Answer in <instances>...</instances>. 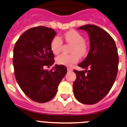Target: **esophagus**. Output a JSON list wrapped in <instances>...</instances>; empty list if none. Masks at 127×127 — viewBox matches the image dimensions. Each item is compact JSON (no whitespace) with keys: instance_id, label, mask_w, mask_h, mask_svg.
I'll use <instances>...</instances> for the list:
<instances>
[{"instance_id":"obj_1","label":"esophagus","mask_w":127,"mask_h":127,"mask_svg":"<svg viewBox=\"0 0 127 127\" xmlns=\"http://www.w3.org/2000/svg\"><path fill=\"white\" fill-rule=\"evenodd\" d=\"M67 70H68V71H73L72 68H70V67H68V68H67Z\"/></svg>"}]
</instances>
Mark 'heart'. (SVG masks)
Instances as JSON below:
<instances>
[{
	"label": "heart",
	"mask_w": 127,
	"mask_h": 127,
	"mask_svg": "<svg viewBox=\"0 0 127 127\" xmlns=\"http://www.w3.org/2000/svg\"><path fill=\"white\" fill-rule=\"evenodd\" d=\"M64 37L67 43L72 45L71 47V53L72 54L61 55L57 58V63L59 64L70 66L78 62L79 56L82 57L86 54L88 47L83 36L76 31H69L64 34ZM62 45V39L59 36L54 37L50 43L52 52L55 54H58L61 50Z\"/></svg>",
	"instance_id": "obj_1"
}]
</instances>
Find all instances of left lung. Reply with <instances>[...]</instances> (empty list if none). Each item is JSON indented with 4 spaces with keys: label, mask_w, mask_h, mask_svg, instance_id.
I'll use <instances>...</instances> for the list:
<instances>
[{
    "label": "left lung",
    "mask_w": 127,
    "mask_h": 127,
    "mask_svg": "<svg viewBox=\"0 0 127 127\" xmlns=\"http://www.w3.org/2000/svg\"><path fill=\"white\" fill-rule=\"evenodd\" d=\"M78 29L88 32L90 42L88 56L78 66L89 70H74L77 78L73 85V93L80 103L95 104L107 95L115 82L119 63L118 50L112 37L96 25H83Z\"/></svg>",
    "instance_id": "obj_1"
}]
</instances>
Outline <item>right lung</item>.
Returning a JSON list of instances; mask_svg holds the SVG:
<instances>
[{
	"label": "right lung",
	"mask_w": 127,
	"mask_h": 127,
	"mask_svg": "<svg viewBox=\"0 0 127 127\" xmlns=\"http://www.w3.org/2000/svg\"><path fill=\"white\" fill-rule=\"evenodd\" d=\"M56 34L51 28L33 27L21 35L13 50L16 82L29 98L38 103L48 102L55 96L67 73L61 64H56L50 71L43 68L54 63L50 43Z\"/></svg>",
	"instance_id": "1"
}]
</instances>
